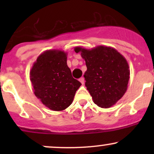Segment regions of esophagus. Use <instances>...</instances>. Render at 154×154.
Wrapping results in <instances>:
<instances>
[{
    "label": "esophagus",
    "mask_w": 154,
    "mask_h": 154,
    "mask_svg": "<svg viewBox=\"0 0 154 154\" xmlns=\"http://www.w3.org/2000/svg\"><path fill=\"white\" fill-rule=\"evenodd\" d=\"M79 82L82 83V85H84V83H85V79H84V77H81V78H79Z\"/></svg>",
    "instance_id": "esophagus-1"
}]
</instances>
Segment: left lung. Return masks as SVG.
Listing matches in <instances>:
<instances>
[{
	"instance_id": "obj_1",
	"label": "left lung",
	"mask_w": 154,
	"mask_h": 154,
	"mask_svg": "<svg viewBox=\"0 0 154 154\" xmlns=\"http://www.w3.org/2000/svg\"><path fill=\"white\" fill-rule=\"evenodd\" d=\"M85 59V86L93 102L100 108L114 106L126 93L130 79L127 60L116 49L99 45L90 49L75 47Z\"/></svg>"
}]
</instances>
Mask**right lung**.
<instances>
[{"label":"right lung","instance_id":"1","mask_svg":"<svg viewBox=\"0 0 154 154\" xmlns=\"http://www.w3.org/2000/svg\"><path fill=\"white\" fill-rule=\"evenodd\" d=\"M66 53L48 50L38 56L29 75L35 96L53 111H63L71 105L81 84L72 76Z\"/></svg>","mask_w":154,"mask_h":154}]
</instances>
